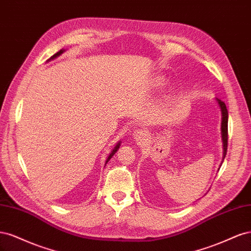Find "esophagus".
<instances>
[{
	"instance_id": "34e87169",
	"label": "esophagus",
	"mask_w": 251,
	"mask_h": 251,
	"mask_svg": "<svg viewBox=\"0 0 251 251\" xmlns=\"http://www.w3.org/2000/svg\"><path fill=\"white\" fill-rule=\"evenodd\" d=\"M133 137L134 139L136 140H144V138L147 137V133L144 130H142V128H135V130H133Z\"/></svg>"
}]
</instances>
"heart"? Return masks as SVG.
<instances>
[{"label": "heart", "instance_id": "heart-1", "mask_svg": "<svg viewBox=\"0 0 251 251\" xmlns=\"http://www.w3.org/2000/svg\"><path fill=\"white\" fill-rule=\"evenodd\" d=\"M165 83V81H164V79H162V78H158V79H156V86L157 87H161V86H163Z\"/></svg>", "mask_w": 251, "mask_h": 251}]
</instances>
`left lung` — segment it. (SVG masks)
Masks as SVG:
<instances>
[{"instance_id": "left-lung-1", "label": "left lung", "mask_w": 251, "mask_h": 251, "mask_svg": "<svg viewBox=\"0 0 251 251\" xmlns=\"http://www.w3.org/2000/svg\"><path fill=\"white\" fill-rule=\"evenodd\" d=\"M217 100L222 112L221 130H222V140H223V149H224L223 158H225L227 153V144H228V111L226 109V104L222 100Z\"/></svg>"}]
</instances>
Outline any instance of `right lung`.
Instances as JSON below:
<instances>
[{"mask_svg": "<svg viewBox=\"0 0 251 251\" xmlns=\"http://www.w3.org/2000/svg\"><path fill=\"white\" fill-rule=\"evenodd\" d=\"M64 52V50H59L57 53H55V54L54 55H52L51 56V59H53V58H55L56 56H58V55H60V54H62V53ZM119 146H120V142H118V144H117V146L115 147V148H114V150L112 151V153L110 154V156H109V158L107 159V162L110 160V159L112 158V156H114V154H115L116 153V151H117V150H118V148H119Z\"/></svg>", "mask_w": 251, "mask_h": 251, "instance_id": "obj_1", "label": "right lung"}]
</instances>
